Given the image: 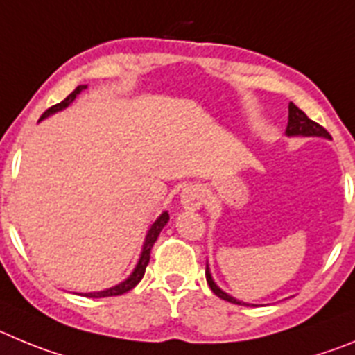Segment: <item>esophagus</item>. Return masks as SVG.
Returning a JSON list of instances; mask_svg holds the SVG:
<instances>
[{
    "instance_id": "1",
    "label": "esophagus",
    "mask_w": 355,
    "mask_h": 355,
    "mask_svg": "<svg viewBox=\"0 0 355 355\" xmlns=\"http://www.w3.org/2000/svg\"><path fill=\"white\" fill-rule=\"evenodd\" d=\"M205 196L207 193L203 187H200V185H187L180 193V203L184 209L196 210L205 203Z\"/></svg>"
}]
</instances>
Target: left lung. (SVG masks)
I'll use <instances>...</instances> for the list:
<instances>
[{
	"instance_id": "8db88e82",
	"label": "left lung",
	"mask_w": 355,
	"mask_h": 355,
	"mask_svg": "<svg viewBox=\"0 0 355 355\" xmlns=\"http://www.w3.org/2000/svg\"><path fill=\"white\" fill-rule=\"evenodd\" d=\"M286 138H297V136H302V138H325V139H331L327 130L324 127H320L318 123H315L313 120H309L308 116L304 114V111H301L299 107L290 102L288 104V123H286ZM205 277H207V283H209L210 290L216 293L217 297H221L225 301L233 302V304H241V306H251L249 302L244 301H239L235 297H232L230 293H226L225 290L219 288L217 283L214 281L212 272H210V267H209V260H207V267H205ZM257 306V304H253Z\"/></svg>"
}]
</instances>
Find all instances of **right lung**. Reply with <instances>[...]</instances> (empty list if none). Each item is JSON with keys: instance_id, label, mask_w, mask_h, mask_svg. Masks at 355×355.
I'll use <instances>...</instances> for the list:
<instances>
[{"instance_id": "add662e5", "label": "right lung", "mask_w": 355, "mask_h": 355, "mask_svg": "<svg viewBox=\"0 0 355 355\" xmlns=\"http://www.w3.org/2000/svg\"><path fill=\"white\" fill-rule=\"evenodd\" d=\"M88 86L86 85H79L78 88H76L72 94L69 95V97L65 98V101H62L60 104H56V106L49 107V110L46 111V113L40 116V120L38 122H42V120H46L47 116H51V114L54 113H60V111L67 110V107L72 104V102L76 101V98L79 97V95L83 94V92L86 90ZM168 221H170V214H168V210H164V212L161 214V216L155 219L152 225H150L148 232H146V237H145V242H143V248H141V253H139V258H138V263L134 265L132 272L129 274V276L125 277L123 281H120L118 285L114 286H110V288H104V290H98V292H86V293H79V295H85V297H94V299H98V297H113V295H122V293L129 292V290H132L134 286L138 285L139 281H141V277L145 276V270H146V265H148L150 261V251H152V248H154L155 241H157L159 233L162 232V228H164L166 225H168Z\"/></svg>"}]
</instances>
